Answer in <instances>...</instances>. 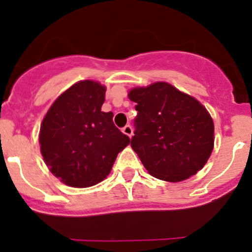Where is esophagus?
<instances>
[{"label":"esophagus","mask_w":252,"mask_h":252,"mask_svg":"<svg viewBox=\"0 0 252 252\" xmlns=\"http://www.w3.org/2000/svg\"><path fill=\"white\" fill-rule=\"evenodd\" d=\"M123 132L126 134V136L131 137V136H132V132H133V131H132V127H131V126L126 125V126L123 128Z\"/></svg>","instance_id":"esophagus-1"}]
</instances>
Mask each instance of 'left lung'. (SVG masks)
Returning <instances> with one entry per match:
<instances>
[{"mask_svg":"<svg viewBox=\"0 0 252 252\" xmlns=\"http://www.w3.org/2000/svg\"><path fill=\"white\" fill-rule=\"evenodd\" d=\"M137 104L131 147L152 176L179 183L197 174L214 148V124L196 98L166 82L129 89Z\"/></svg>","mask_w":252,"mask_h":252,"instance_id":"8db88e82","label":"left lung"}]
</instances>
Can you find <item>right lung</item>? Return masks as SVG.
<instances>
[{"label": "right lung", "instance_id": "obj_1", "mask_svg": "<svg viewBox=\"0 0 252 252\" xmlns=\"http://www.w3.org/2000/svg\"><path fill=\"white\" fill-rule=\"evenodd\" d=\"M106 87L79 81L60 94L41 121L40 152L51 174L71 188H91L110 174L118 154L129 144L101 111Z\"/></svg>", "mask_w": 252, "mask_h": 252}]
</instances>
